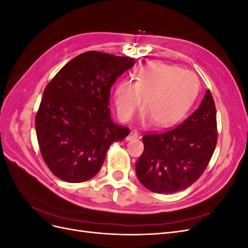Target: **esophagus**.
Returning <instances> with one entry per match:
<instances>
[{
	"instance_id": "obj_1",
	"label": "esophagus",
	"mask_w": 248,
	"mask_h": 248,
	"mask_svg": "<svg viewBox=\"0 0 248 248\" xmlns=\"http://www.w3.org/2000/svg\"><path fill=\"white\" fill-rule=\"evenodd\" d=\"M139 138V133L137 131H131L130 134L128 137L126 138V140H137Z\"/></svg>"
}]
</instances>
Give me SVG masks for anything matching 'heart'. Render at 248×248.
I'll return each mask as SVG.
<instances>
[{"label":"heart","instance_id":"obj_1","mask_svg":"<svg viewBox=\"0 0 248 248\" xmlns=\"http://www.w3.org/2000/svg\"><path fill=\"white\" fill-rule=\"evenodd\" d=\"M198 78L190 71L163 63H151L138 72L136 81L120 80L114 91L119 118L124 122L140 108L142 98L141 118L153 121L159 128H167L185 117L199 93Z\"/></svg>","mask_w":248,"mask_h":248}]
</instances>
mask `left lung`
<instances>
[{"label": "left lung", "instance_id": "obj_1", "mask_svg": "<svg viewBox=\"0 0 248 248\" xmlns=\"http://www.w3.org/2000/svg\"><path fill=\"white\" fill-rule=\"evenodd\" d=\"M144 152L136 164L147 189L174 193L192 185L205 171L217 142L216 108L211 92L199 108L176 128L142 137Z\"/></svg>", "mask_w": 248, "mask_h": 248}]
</instances>
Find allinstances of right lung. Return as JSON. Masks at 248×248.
Returning <instances> with one entry per match:
<instances>
[{
    "label": "right lung",
    "instance_id": "1",
    "mask_svg": "<svg viewBox=\"0 0 248 248\" xmlns=\"http://www.w3.org/2000/svg\"><path fill=\"white\" fill-rule=\"evenodd\" d=\"M136 60L100 51L72 59L44 90L35 118L41 156L50 171L69 183L93 178L109 146L130 133L112 122L110 88Z\"/></svg>",
    "mask_w": 248,
    "mask_h": 248
}]
</instances>
